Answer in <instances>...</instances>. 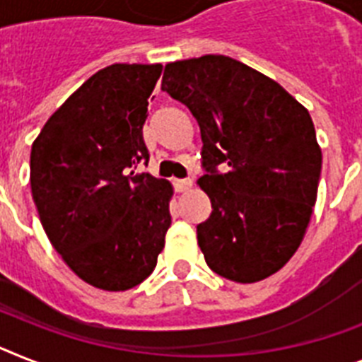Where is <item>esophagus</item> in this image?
Listing matches in <instances>:
<instances>
[{"mask_svg": "<svg viewBox=\"0 0 362 362\" xmlns=\"http://www.w3.org/2000/svg\"><path fill=\"white\" fill-rule=\"evenodd\" d=\"M174 187L177 192H187L188 188L192 187V179H175Z\"/></svg>", "mask_w": 362, "mask_h": 362, "instance_id": "34e87169", "label": "esophagus"}]
</instances>
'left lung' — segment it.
<instances>
[{
    "label": "left lung",
    "instance_id": "obj_1",
    "mask_svg": "<svg viewBox=\"0 0 362 362\" xmlns=\"http://www.w3.org/2000/svg\"><path fill=\"white\" fill-rule=\"evenodd\" d=\"M160 90L202 133L198 183L213 213L196 229L209 268L237 283L276 274L300 246L318 192L322 151L307 109L226 55L170 62Z\"/></svg>",
    "mask_w": 362,
    "mask_h": 362
}]
</instances>
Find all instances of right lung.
Wrapping results in <instances>:
<instances>
[{"label": "right lung", "mask_w": 362, "mask_h": 362, "mask_svg": "<svg viewBox=\"0 0 362 362\" xmlns=\"http://www.w3.org/2000/svg\"><path fill=\"white\" fill-rule=\"evenodd\" d=\"M160 64H110L52 115L31 148L42 228L68 267L101 291L153 272L168 231L172 185L148 166L142 136Z\"/></svg>", "instance_id": "1"}]
</instances>
